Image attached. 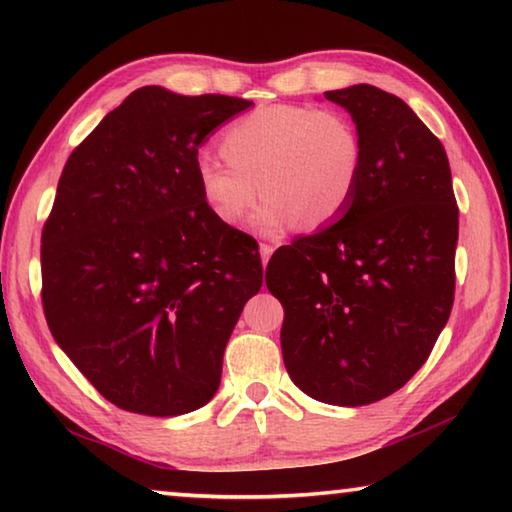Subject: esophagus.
<instances>
[{
  "mask_svg": "<svg viewBox=\"0 0 512 512\" xmlns=\"http://www.w3.org/2000/svg\"><path fill=\"white\" fill-rule=\"evenodd\" d=\"M273 250H275V248H273L271 244H262V246H259V255H262V264H266L268 259H271Z\"/></svg>",
  "mask_w": 512,
  "mask_h": 512,
  "instance_id": "34e87169",
  "label": "esophagus"
}]
</instances>
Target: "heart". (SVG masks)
<instances>
[{
	"label": "heart",
	"mask_w": 512,
	"mask_h": 512,
	"mask_svg": "<svg viewBox=\"0 0 512 512\" xmlns=\"http://www.w3.org/2000/svg\"><path fill=\"white\" fill-rule=\"evenodd\" d=\"M223 160L201 158L198 189L216 221L239 225L253 216L262 235H280L300 221L318 230L348 212L363 178L359 128L341 112L277 103L248 112L225 128Z\"/></svg>",
	"instance_id": "1"
}]
</instances>
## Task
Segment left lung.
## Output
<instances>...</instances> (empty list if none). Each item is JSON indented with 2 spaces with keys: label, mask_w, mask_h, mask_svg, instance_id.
<instances>
[{
  "label": "left lung",
  "mask_w": 512,
  "mask_h": 512,
  "mask_svg": "<svg viewBox=\"0 0 512 512\" xmlns=\"http://www.w3.org/2000/svg\"><path fill=\"white\" fill-rule=\"evenodd\" d=\"M325 99L359 128V192L339 221L277 250L266 287L293 384L363 406L402 388L447 325L458 207L443 144L400 97L359 83Z\"/></svg>",
  "instance_id": "obj_1"
}]
</instances>
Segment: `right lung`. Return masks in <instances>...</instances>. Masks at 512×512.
Wrapping results in <instances>:
<instances>
[{"instance_id": "right-lung-1", "label": "right lung", "mask_w": 512, "mask_h": 512, "mask_svg": "<svg viewBox=\"0 0 512 512\" xmlns=\"http://www.w3.org/2000/svg\"><path fill=\"white\" fill-rule=\"evenodd\" d=\"M253 101L160 85L128 94L69 155L42 230V307L74 366L119 409L169 418L221 384L262 259L214 219L198 146Z\"/></svg>"}]
</instances>
